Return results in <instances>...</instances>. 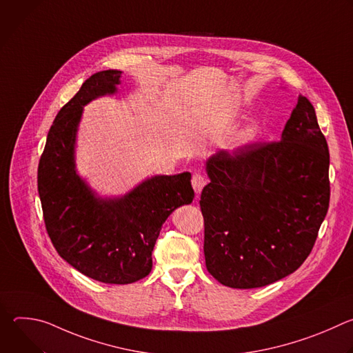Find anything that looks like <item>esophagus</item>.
<instances>
[{"mask_svg":"<svg viewBox=\"0 0 353 353\" xmlns=\"http://www.w3.org/2000/svg\"><path fill=\"white\" fill-rule=\"evenodd\" d=\"M191 184H192L194 191H195L196 194H199L201 191H203V188H204V185L207 184V181H205L204 176L201 174V173H194V174H192V179H191Z\"/></svg>","mask_w":353,"mask_h":353,"instance_id":"1","label":"esophagus"}]
</instances>
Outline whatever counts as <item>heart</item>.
Instances as JSON below:
<instances>
[{"mask_svg":"<svg viewBox=\"0 0 353 353\" xmlns=\"http://www.w3.org/2000/svg\"><path fill=\"white\" fill-rule=\"evenodd\" d=\"M251 137H253V134H251L250 131L241 132V134L239 135V138H237V142H239V143H245V142L251 141Z\"/></svg>","mask_w":353,"mask_h":353,"instance_id":"b5f03b06","label":"heart"}]
</instances>
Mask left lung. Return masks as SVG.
I'll return each instance as SVG.
<instances>
[{
  "label": "left lung",
  "instance_id": "left-lung-1",
  "mask_svg": "<svg viewBox=\"0 0 353 353\" xmlns=\"http://www.w3.org/2000/svg\"><path fill=\"white\" fill-rule=\"evenodd\" d=\"M330 152L309 99L299 94L281 141L207 161L201 192L208 272L253 289L294 272L312 253L330 205Z\"/></svg>",
  "mask_w": 353,
  "mask_h": 353
}]
</instances>
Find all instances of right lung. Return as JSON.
Here are the masks:
<instances>
[{
	"mask_svg": "<svg viewBox=\"0 0 353 353\" xmlns=\"http://www.w3.org/2000/svg\"><path fill=\"white\" fill-rule=\"evenodd\" d=\"M120 77L121 71L108 70L82 83L54 119L37 169L44 225L57 253L81 274L114 285L150 272L162 225L194 198L188 172L150 177L119 198L97 196L77 174L75 138L83 106L116 93Z\"/></svg>",
	"mask_w": 353,
	"mask_h": 353,
	"instance_id": "obj_1",
	"label": "right lung"
}]
</instances>
